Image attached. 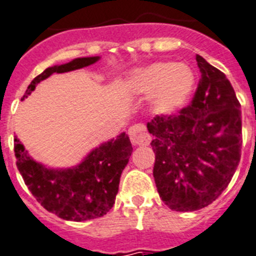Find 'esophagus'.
Returning <instances> with one entry per match:
<instances>
[{"instance_id": "obj_1", "label": "esophagus", "mask_w": 256, "mask_h": 256, "mask_svg": "<svg viewBox=\"0 0 256 256\" xmlns=\"http://www.w3.org/2000/svg\"><path fill=\"white\" fill-rule=\"evenodd\" d=\"M131 142L134 145H149L150 144V135L148 134L144 125H134L128 128Z\"/></svg>"}]
</instances>
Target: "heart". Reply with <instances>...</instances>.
I'll return each mask as SVG.
<instances>
[{"instance_id": "1", "label": "heart", "mask_w": 256, "mask_h": 256, "mask_svg": "<svg viewBox=\"0 0 256 256\" xmlns=\"http://www.w3.org/2000/svg\"><path fill=\"white\" fill-rule=\"evenodd\" d=\"M194 74L188 66L174 62H156L135 70L128 78V90L136 96H150V108L158 116H170L182 107L194 89Z\"/></svg>"}]
</instances>
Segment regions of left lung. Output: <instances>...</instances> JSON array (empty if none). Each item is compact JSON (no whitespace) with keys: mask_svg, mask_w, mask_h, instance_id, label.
Wrapping results in <instances>:
<instances>
[{"mask_svg":"<svg viewBox=\"0 0 256 256\" xmlns=\"http://www.w3.org/2000/svg\"><path fill=\"white\" fill-rule=\"evenodd\" d=\"M200 79L190 106L148 122L154 136L158 194L176 212L208 206L223 192L241 156L240 103L224 74L196 54Z\"/></svg>","mask_w":256,"mask_h":256,"instance_id":"left-lung-1","label":"left lung"}]
</instances>
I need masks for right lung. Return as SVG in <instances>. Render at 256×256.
<instances>
[{
  "label": "right lung",
  "mask_w": 256,
  "mask_h": 256,
  "mask_svg": "<svg viewBox=\"0 0 256 256\" xmlns=\"http://www.w3.org/2000/svg\"><path fill=\"white\" fill-rule=\"evenodd\" d=\"M100 58V56L80 57L46 68L34 78L22 100L52 74L86 68ZM14 142L18 170L36 202L62 220L74 222L103 217L110 212L118 192L120 177L132 153L130 139L122 132L116 139L94 148L79 164L70 168H50L32 158L18 136Z\"/></svg>",
  "instance_id": "right-lung-1"
}]
</instances>
